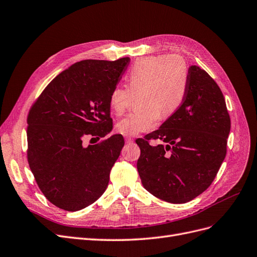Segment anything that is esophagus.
<instances>
[{
  "label": "esophagus",
  "instance_id": "34e87169",
  "mask_svg": "<svg viewBox=\"0 0 257 257\" xmlns=\"http://www.w3.org/2000/svg\"><path fill=\"white\" fill-rule=\"evenodd\" d=\"M124 139H125V143H126V144H132L133 141H134V139H133V138L130 137V136H124Z\"/></svg>",
  "mask_w": 257,
  "mask_h": 257
}]
</instances>
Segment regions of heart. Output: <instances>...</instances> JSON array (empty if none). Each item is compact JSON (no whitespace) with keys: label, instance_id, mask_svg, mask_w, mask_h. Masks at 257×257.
Instances as JSON below:
<instances>
[{"label":"heart","instance_id":"obj_1","mask_svg":"<svg viewBox=\"0 0 257 257\" xmlns=\"http://www.w3.org/2000/svg\"><path fill=\"white\" fill-rule=\"evenodd\" d=\"M125 79L127 87L116 86L109 94V106L116 114H122L139 94L143 107L133 111L117 124L122 135L136 136L154 130L163 117L178 110L187 93L189 73L187 64L180 55L144 57L133 65Z\"/></svg>","mask_w":257,"mask_h":257}]
</instances>
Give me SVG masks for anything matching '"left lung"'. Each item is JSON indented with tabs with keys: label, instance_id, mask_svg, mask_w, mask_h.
I'll return each mask as SVG.
<instances>
[{
	"label": "left lung",
	"instance_id": "1",
	"mask_svg": "<svg viewBox=\"0 0 257 257\" xmlns=\"http://www.w3.org/2000/svg\"><path fill=\"white\" fill-rule=\"evenodd\" d=\"M187 93L181 107L157 131L139 138L137 169L144 187L173 204L205 191L226 155L231 119L222 91L205 70L188 69ZM159 139L166 146H150Z\"/></svg>",
	"mask_w": 257,
	"mask_h": 257
}]
</instances>
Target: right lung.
<instances>
[{
  "label": "right lung",
  "mask_w": 257,
  "mask_h": 257,
  "mask_svg": "<svg viewBox=\"0 0 257 257\" xmlns=\"http://www.w3.org/2000/svg\"><path fill=\"white\" fill-rule=\"evenodd\" d=\"M130 64L86 59L59 73L44 88L28 116V161L40 190L52 204L76 211L107 188L109 173L124 146L112 130L109 94Z\"/></svg>",
  "instance_id": "obj_1"
}]
</instances>
